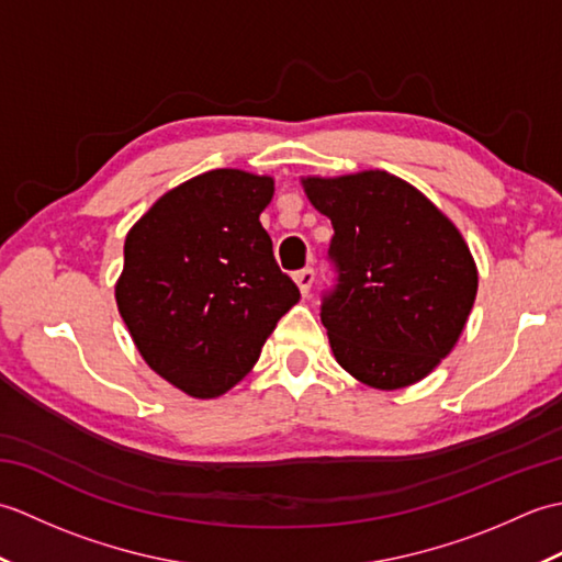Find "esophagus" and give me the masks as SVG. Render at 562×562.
I'll use <instances>...</instances> for the list:
<instances>
[{
    "label": "esophagus",
    "mask_w": 562,
    "mask_h": 562,
    "mask_svg": "<svg viewBox=\"0 0 562 562\" xmlns=\"http://www.w3.org/2000/svg\"><path fill=\"white\" fill-rule=\"evenodd\" d=\"M294 282H296V288H300V292L306 296L308 290H312V284H314V268L296 270L294 272Z\"/></svg>",
    "instance_id": "obj_1"
}]
</instances>
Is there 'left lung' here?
<instances>
[{"label":"left lung","instance_id":"obj_1","mask_svg":"<svg viewBox=\"0 0 562 562\" xmlns=\"http://www.w3.org/2000/svg\"><path fill=\"white\" fill-rule=\"evenodd\" d=\"M302 183L333 224L336 284L321 321L338 364L381 391L415 384L457 345L479 292L463 236L420 190L386 171Z\"/></svg>","mask_w":562,"mask_h":562}]
</instances>
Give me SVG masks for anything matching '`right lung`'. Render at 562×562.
Instances as JSON below:
<instances>
[{"label": "right lung", "mask_w": 562, "mask_h": 562, "mask_svg": "<svg viewBox=\"0 0 562 562\" xmlns=\"http://www.w3.org/2000/svg\"><path fill=\"white\" fill-rule=\"evenodd\" d=\"M272 193L270 176L214 169L161 195L125 238L117 312L145 362L188 396L238 384L300 302L260 224Z\"/></svg>", "instance_id": "right-lung-1"}]
</instances>
